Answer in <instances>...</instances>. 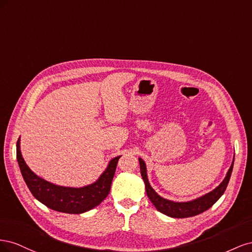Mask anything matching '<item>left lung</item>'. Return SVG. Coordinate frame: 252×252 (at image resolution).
Returning a JSON list of instances; mask_svg holds the SVG:
<instances>
[{"mask_svg":"<svg viewBox=\"0 0 252 252\" xmlns=\"http://www.w3.org/2000/svg\"><path fill=\"white\" fill-rule=\"evenodd\" d=\"M140 168H141V174L142 178L145 183V189H146V193L149 197L151 203L155 205V207L159 211L164 213V215L168 216L170 218H177V219H183V218H190L200 215V213L208 210L211 206L215 204L220 196L223 195L225 192L226 187L229 183L231 172L233 168V162H234V157L233 161L231 163V166L229 170L227 171V174L225 179L220 184L212 190V191L206 193L200 197H197L195 200L188 201V202H173L170 200H167L158 195L155 189L152 188L149 184V181L147 178V169H146V164L140 158Z\"/></svg>","mask_w":252,"mask_h":252,"instance_id":"obj_1","label":"left lung"}]
</instances>
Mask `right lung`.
I'll return each mask as SVG.
<instances>
[{
  "instance_id": "1",
  "label": "right lung",
  "mask_w": 252,
  "mask_h": 252,
  "mask_svg": "<svg viewBox=\"0 0 252 252\" xmlns=\"http://www.w3.org/2000/svg\"><path fill=\"white\" fill-rule=\"evenodd\" d=\"M121 156L113 158L107 168L94 183L87 186L74 188L64 187L40 178L29 168L22 157L20 138L17 142V159L20 170L30 192L48 208L64 213L79 215L89 211L100 205L108 195L117 164Z\"/></svg>"
}]
</instances>
